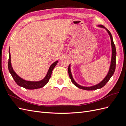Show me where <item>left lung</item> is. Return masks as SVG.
Listing matches in <instances>:
<instances>
[{
  "mask_svg": "<svg viewBox=\"0 0 126 126\" xmlns=\"http://www.w3.org/2000/svg\"><path fill=\"white\" fill-rule=\"evenodd\" d=\"M99 26H100L101 28H105L104 26H103L102 25H99ZM107 31L108 33H109V35L110 37V39H111V47H112V57H111V64H110V69L109 70V72L108 74L107 75L106 77L104 78V79L102 81H101L98 84L94 85L91 87H83L80 85H78L77 83H76L75 81L74 80V79H73V77H72V75H71V72L70 70V65H69V67H68V74H69V77L71 79V82L74 83V84L78 88L80 89H83V90H96L97 89H100L102 87H104L107 82L109 80V79H110L112 77V76L114 74L115 71L116 69V47L115 45L114 44L113 39H112V37L111 33L109 31V30L105 28Z\"/></svg>",
  "mask_w": 126,
  "mask_h": 126,
  "instance_id": "1",
  "label": "left lung"
}]
</instances>
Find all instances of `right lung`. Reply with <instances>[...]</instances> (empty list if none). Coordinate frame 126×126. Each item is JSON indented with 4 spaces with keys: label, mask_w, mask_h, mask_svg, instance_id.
Returning <instances> with one entry per match:
<instances>
[{
    "label": "right lung",
    "mask_w": 126,
    "mask_h": 126,
    "mask_svg": "<svg viewBox=\"0 0 126 126\" xmlns=\"http://www.w3.org/2000/svg\"><path fill=\"white\" fill-rule=\"evenodd\" d=\"M9 57L8 59V69L10 72V74L12 76L13 78H14V80L16 82L17 84L20 87H24L26 89H36L38 88H40L43 87L45 86L47 83L48 82L49 79H50L52 70L54 69V68L56 66L57 63L58 61H56V62L53 63L50 66V68L48 70V71L47 74L46 76V77L39 81H29L25 80L23 79H22L20 77L16 74V72L14 71V70L13 69V67L11 66V60H10V51L9 50Z\"/></svg>",
    "instance_id": "right-lung-1"
}]
</instances>
